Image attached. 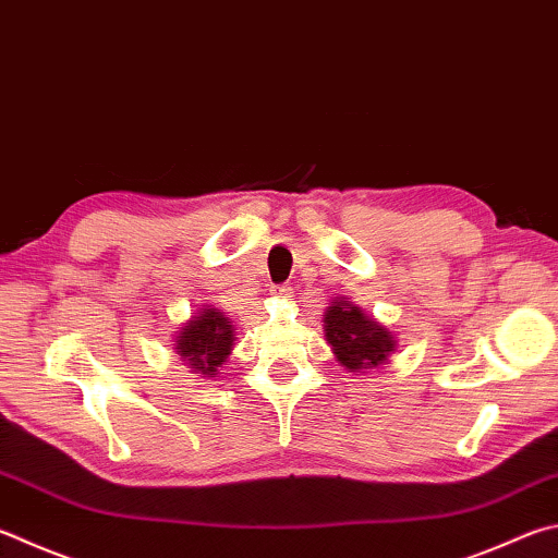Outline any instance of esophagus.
Segmentation results:
<instances>
[{"label":"esophagus","instance_id":"esophagus-1","mask_svg":"<svg viewBox=\"0 0 558 558\" xmlns=\"http://www.w3.org/2000/svg\"><path fill=\"white\" fill-rule=\"evenodd\" d=\"M272 295L280 298V300H288V298H292V288L290 286H278V288H272Z\"/></svg>","mask_w":558,"mask_h":558}]
</instances>
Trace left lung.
<instances>
[{
    "label": "left lung",
    "mask_w": 558,
    "mask_h": 558,
    "mask_svg": "<svg viewBox=\"0 0 558 558\" xmlns=\"http://www.w3.org/2000/svg\"><path fill=\"white\" fill-rule=\"evenodd\" d=\"M324 339L337 361L353 376L385 366L398 351L395 333L359 305H353L349 298L329 302L324 312Z\"/></svg>",
    "instance_id": "8db88e82"
}]
</instances>
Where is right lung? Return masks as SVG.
I'll use <instances>...</instances> for the list:
<instances>
[{
	"mask_svg": "<svg viewBox=\"0 0 558 558\" xmlns=\"http://www.w3.org/2000/svg\"><path fill=\"white\" fill-rule=\"evenodd\" d=\"M178 329L173 349L180 361L202 378H217L234 351L236 327L231 319L215 305H202Z\"/></svg>",
	"mask_w": 558,
	"mask_h": 558,
	"instance_id": "obj_1",
	"label": "right lung"
}]
</instances>
